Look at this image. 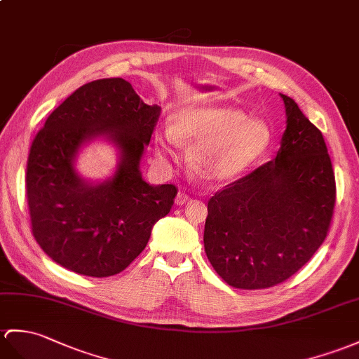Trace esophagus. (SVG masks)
Wrapping results in <instances>:
<instances>
[{"label": "esophagus", "instance_id": "obj_1", "mask_svg": "<svg viewBox=\"0 0 359 359\" xmlns=\"http://www.w3.org/2000/svg\"><path fill=\"white\" fill-rule=\"evenodd\" d=\"M189 200V196L188 194H185V193H179L177 196H176V200H174V203H176L177 206H182V205H185L187 202Z\"/></svg>", "mask_w": 359, "mask_h": 359}]
</instances>
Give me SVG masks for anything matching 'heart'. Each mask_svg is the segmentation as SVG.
<instances>
[{
  "mask_svg": "<svg viewBox=\"0 0 359 359\" xmlns=\"http://www.w3.org/2000/svg\"><path fill=\"white\" fill-rule=\"evenodd\" d=\"M269 142L271 130L263 119L248 118L234 107H193L157 133L154 151L161 162H168L177 145L191 147L189 168L208 182L224 183L251 168Z\"/></svg>",
  "mask_w": 359,
  "mask_h": 359,
  "instance_id": "obj_1",
  "label": "heart"
}]
</instances>
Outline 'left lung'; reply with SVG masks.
<instances>
[{"instance_id": "8db88e82", "label": "left lung", "mask_w": 359, "mask_h": 359, "mask_svg": "<svg viewBox=\"0 0 359 359\" xmlns=\"http://www.w3.org/2000/svg\"><path fill=\"white\" fill-rule=\"evenodd\" d=\"M286 131L275 159L208 202L205 252L237 289H266L302 269L330 228L335 174L321 131L292 97L280 95Z\"/></svg>"}]
</instances>
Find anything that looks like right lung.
Listing matches in <instances>:
<instances>
[{"label":"right lung","instance_id":"right-lung-1","mask_svg":"<svg viewBox=\"0 0 359 359\" xmlns=\"http://www.w3.org/2000/svg\"><path fill=\"white\" fill-rule=\"evenodd\" d=\"M161 116L122 78L79 87L48 116L33 139L26 193L33 237L62 268L111 277L144 251L157 220L170 212L174 185L142 179V154ZM105 137L120 149L110 179L93 184L74 170L82 144Z\"/></svg>","mask_w":359,"mask_h":359}]
</instances>
